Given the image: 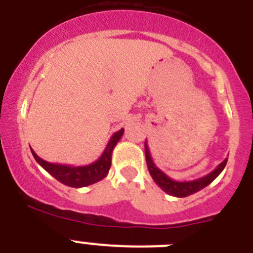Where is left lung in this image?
<instances>
[{
	"mask_svg": "<svg viewBox=\"0 0 253 253\" xmlns=\"http://www.w3.org/2000/svg\"><path fill=\"white\" fill-rule=\"evenodd\" d=\"M144 149H146L147 166H148L149 173H151L154 182H156L165 193H167L169 195L176 196V198H186V196L193 195V194L198 193V191H200L202 189H204L205 186H208L210 182H213V181L218 177L219 173L224 169L225 165H227V158H225L220 165H218V167H216L215 169H213L210 173L203 176V177L196 178V180L193 181H175L172 180L171 177H169L165 172L161 171V169L154 165L153 160H152L151 157V152H149L147 142L144 143Z\"/></svg>",
	"mask_w": 253,
	"mask_h": 253,
	"instance_id": "left-lung-1",
	"label": "left lung"
}]
</instances>
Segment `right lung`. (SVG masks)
I'll use <instances>...</instances> for the list:
<instances>
[{
	"instance_id": "add662e5",
	"label": "right lung",
	"mask_w": 253,
	"mask_h": 253,
	"mask_svg": "<svg viewBox=\"0 0 253 253\" xmlns=\"http://www.w3.org/2000/svg\"><path fill=\"white\" fill-rule=\"evenodd\" d=\"M123 134H124V129L123 128L119 131L114 133L113 137L107 143L105 151L102 152L101 157L93 163L87 165V166H68V165L46 162V161L42 160L33 149H30L35 161L46 172H49L55 180H58L63 185H67V186L84 187L106 177L107 172L111 167V154H113L116 143L119 142Z\"/></svg>"
}]
</instances>
